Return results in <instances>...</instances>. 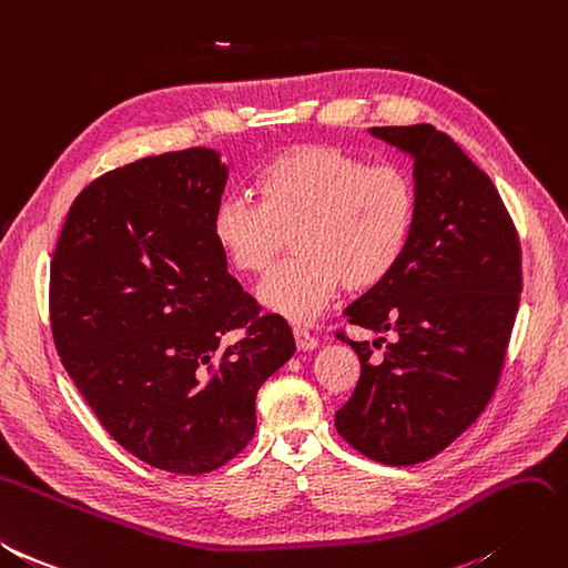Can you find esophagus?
<instances>
[{
    "mask_svg": "<svg viewBox=\"0 0 568 568\" xmlns=\"http://www.w3.org/2000/svg\"><path fill=\"white\" fill-rule=\"evenodd\" d=\"M294 336H296V348H298V351H313V348H317V339H315V336H313L311 332H305V329L296 327V329H294Z\"/></svg>",
    "mask_w": 568,
    "mask_h": 568,
    "instance_id": "1",
    "label": "esophagus"
}]
</instances>
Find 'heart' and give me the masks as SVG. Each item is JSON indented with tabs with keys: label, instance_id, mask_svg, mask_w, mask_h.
<instances>
[{
	"label": "heart",
	"instance_id": "b5f03b06",
	"mask_svg": "<svg viewBox=\"0 0 568 568\" xmlns=\"http://www.w3.org/2000/svg\"><path fill=\"white\" fill-rule=\"evenodd\" d=\"M260 203L226 195L212 234L239 272L265 274L294 236L296 257L257 296L291 322L315 320L336 291H367L402 263L418 220V191L394 164H373L332 145H294L257 172Z\"/></svg>",
	"mask_w": 568,
	"mask_h": 568
}]
</instances>
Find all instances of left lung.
I'll list each match as a JSON object with an SVG mask.
<instances>
[{
	"label": "left lung",
	"instance_id": "left-lung-1",
	"mask_svg": "<svg viewBox=\"0 0 568 568\" xmlns=\"http://www.w3.org/2000/svg\"><path fill=\"white\" fill-rule=\"evenodd\" d=\"M371 135L410 155L418 220L402 263L344 311L394 342L373 361L371 344L339 334L361 377L334 425L373 462L410 466L449 447L497 389L524 286L520 243L495 183L447 133L416 124Z\"/></svg>",
	"mask_w": 568,
	"mask_h": 568
}]
</instances>
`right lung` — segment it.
<instances>
[{"instance_id": "1", "label": "right lung", "mask_w": 568, "mask_h": 568, "mask_svg": "<svg viewBox=\"0 0 568 568\" xmlns=\"http://www.w3.org/2000/svg\"><path fill=\"white\" fill-rule=\"evenodd\" d=\"M226 174L210 148L106 172L73 201L50 267L52 336L73 385L121 447L181 475L246 449L260 385L296 351L286 320L260 315L226 272L212 234Z\"/></svg>"}]
</instances>
